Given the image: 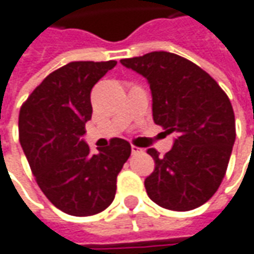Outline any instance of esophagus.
I'll return each mask as SVG.
<instances>
[{"label": "esophagus", "instance_id": "34e87169", "mask_svg": "<svg viewBox=\"0 0 254 254\" xmlns=\"http://www.w3.org/2000/svg\"><path fill=\"white\" fill-rule=\"evenodd\" d=\"M130 150H132V154H137V153H142L143 152V149H140V147H137V146H130Z\"/></svg>", "mask_w": 254, "mask_h": 254}]
</instances>
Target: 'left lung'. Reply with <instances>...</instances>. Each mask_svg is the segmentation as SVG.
Returning a JSON list of instances; mask_svg holds the SVG:
<instances>
[{"label": "left lung", "mask_w": 254, "mask_h": 254, "mask_svg": "<svg viewBox=\"0 0 254 254\" xmlns=\"http://www.w3.org/2000/svg\"><path fill=\"white\" fill-rule=\"evenodd\" d=\"M150 85L154 124L176 133L163 157L154 149L153 173L144 180L149 198L171 211L205 204L222 183L235 143V114L211 75L184 57L152 52L122 59Z\"/></svg>", "instance_id": "left-lung-1"}]
</instances>
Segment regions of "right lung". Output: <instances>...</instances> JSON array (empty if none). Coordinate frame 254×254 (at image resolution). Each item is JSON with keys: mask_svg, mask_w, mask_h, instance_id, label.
Segmentation results:
<instances>
[{"mask_svg": "<svg viewBox=\"0 0 254 254\" xmlns=\"http://www.w3.org/2000/svg\"><path fill=\"white\" fill-rule=\"evenodd\" d=\"M117 66L71 62L33 90L19 111V142L43 194L60 211L90 216L111 205L130 144L114 137L92 154L81 139L91 119V90Z\"/></svg>", "mask_w": 254, "mask_h": 254, "instance_id": "add662e5", "label": "right lung"}]
</instances>
